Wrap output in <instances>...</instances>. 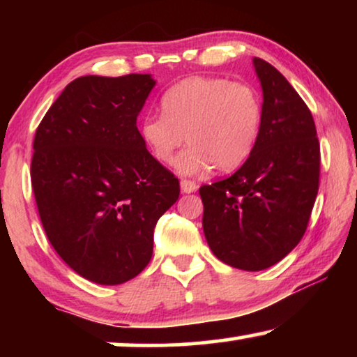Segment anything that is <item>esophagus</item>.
Returning a JSON list of instances; mask_svg holds the SVG:
<instances>
[{"label": "esophagus", "mask_w": 357, "mask_h": 357, "mask_svg": "<svg viewBox=\"0 0 357 357\" xmlns=\"http://www.w3.org/2000/svg\"><path fill=\"white\" fill-rule=\"evenodd\" d=\"M180 188H182V192L183 193H193L195 190H197V183L195 182H192V180H182V182H180Z\"/></svg>", "instance_id": "obj_1"}]
</instances>
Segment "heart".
Segmentation results:
<instances>
[{
  "label": "heart",
  "mask_w": 357,
  "mask_h": 357,
  "mask_svg": "<svg viewBox=\"0 0 357 357\" xmlns=\"http://www.w3.org/2000/svg\"><path fill=\"white\" fill-rule=\"evenodd\" d=\"M162 114L146 115L141 139L158 162L170 165L183 139L177 170L199 175L213 165L229 172L255 149L263 125V99L255 87L219 76H192L160 99Z\"/></svg>",
  "instance_id": "heart-1"
}]
</instances>
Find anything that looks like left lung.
<instances>
[{
	"label": "left lung",
	"mask_w": 357,
	"mask_h": 357,
	"mask_svg": "<svg viewBox=\"0 0 357 357\" xmlns=\"http://www.w3.org/2000/svg\"><path fill=\"white\" fill-rule=\"evenodd\" d=\"M263 125L255 149L231 177L199 187L203 231L219 260L266 270L304 237L320 182V143L309 107L261 58Z\"/></svg>",
	"instance_id": "1"
}]
</instances>
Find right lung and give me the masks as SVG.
<instances>
[{
    "mask_svg": "<svg viewBox=\"0 0 357 357\" xmlns=\"http://www.w3.org/2000/svg\"><path fill=\"white\" fill-rule=\"evenodd\" d=\"M154 84L149 75L77 77L33 138L31 182L48 241L97 284H121L148 266L155 222L180 195L136 126Z\"/></svg>",
    "mask_w": 357,
    "mask_h": 357,
    "instance_id": "obj_1",
    "label": "right lung"
}]
</instances>
